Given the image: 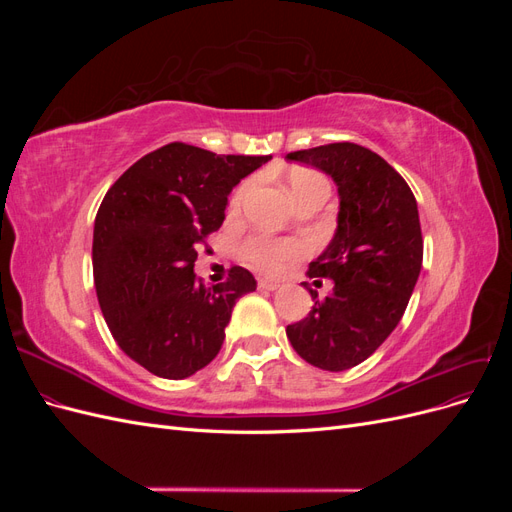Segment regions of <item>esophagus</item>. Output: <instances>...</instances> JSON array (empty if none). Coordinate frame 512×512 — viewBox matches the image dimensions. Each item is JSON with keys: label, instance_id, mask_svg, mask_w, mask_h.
Returning <instances> with one entry per match:
<instances>
[{"label": "esophagus", "instance_id": "obj_1", "mask_svg": "<svg viewBox=\"0 0 512 512\" xmlns=\"http://www.w3.org/2000/svg\"><path fill=\"white\" fill-rule=\"evenodd\" d=\"M258 288H260V290H277V288H280V282H273V280H258Z\"/></svg>", "mask_w": 512, "mask_h": 512}]
</instances>
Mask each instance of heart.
Wrapping results in <instances>:
<instances>
[{"instance_id": "b5f03b06", "label": "heart", "mask_w": 512, "mask_h": 512, "mask_svg": "<svg viewBox=\"0 0 512 512\" xmlns=\"http://www.w3.org/2000/svg\"><path fill=\"white\" fill-rule=\"evenodd\" d=\"M250 190V181H243L239 188L230 196V211H239L243 198ZM288 190L294 198V203H303L307 198L314 196H331V181L327 175L314 168H294L288 175ZM303 254V243L297 239H269V237H250L245 239L239 247V256L247 265L262 271V273H275L280 271L286 262L299 258Z\"/></svg>"}]
</instances>
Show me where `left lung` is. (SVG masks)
<instances>
[{
	"label": "left lung",
	"instance_id": "left-lung-1",
	"mask_svg": "<svg viewBox=\"0 0 512 512\" xmlns=\"http://www.w3.org/2000/svg\"><path fill=\"white\" fill-rule=\"evenodd\" d=\"M288 160L320 168L339 192L337 232L307 277L333 280L331 297L288 324L292 348L309 365L344 371L363 363L404 316L423 265V235L416 198L406 179L367 147L331 143L292 151Z\"/></svg>",
	"mask_w": 512,
	"mask_h": 512
}]
</instances>
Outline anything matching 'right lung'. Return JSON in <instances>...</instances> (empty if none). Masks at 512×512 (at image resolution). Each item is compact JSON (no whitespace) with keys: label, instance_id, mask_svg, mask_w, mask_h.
<instances>
[{"label":"right lung","instance_id":"add662e5","mask_svg":"<svg viewBox=\"0 0 512 512\" xmlns=\"http://www.w3.org/2000/svg\"><path fill=\"white\" fill-rule=\"evenodd\" d=\"M269 160L168 143L106 192L91 247L96 294L119 348L153 376L183 380L209 365L237 299L256 290L243 267L205 288L194 262L222 226L230 190Z\"/></svg>","mask_w":512,"mask_h":512}]
</instances>
